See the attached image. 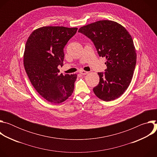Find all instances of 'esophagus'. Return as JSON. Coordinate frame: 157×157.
Here are the masks:
<instances>
[{"instance_id":"obj_1","label":"esophagus","mask_w":157,"mask_h":157,"mask_svg":"<svg viewBox=\"0 0 157 157\" xmlns=\"http://www.w3.org/2000/svg\"><path fill=\"white\" fill-rule=\"evenodd\" d=\"M79 73H81L82 75H87L88 73V72L84 71V70H81V71H79Z\"/></svg>"}]
</instances>
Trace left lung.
<instances>
[{
	"mask_svg": "<svg viewBox=\"0 0 157 157\" xmlns=\"http://www.w3.org/2000/svg\"><path fill=\"white\" fill-rule=\"evenodd\" d=\"M78 32L90 38L99 56L107 59L105 72L98 73L94 94L104 101L119 98L128 88L136 68L137 55L131 35L121 24L106 20L83 26Z\"/></svg>",
	"mask_w": 157,
	"mask_h": 157,
	"instance_id": "left-lung-1",
	"label": "left lung"
}]
</instances>
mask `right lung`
<instances>
[{"label":"right lung","instance_id":"right-lung-1","mask_svg":"<svg viewBox=\"0 0 157 157\" xmlns=\"http://www.w3.org/2000/svg\"><path fill=\"white\" fill-rule=\"evenodd\" d=\"M77 28L47 26L29 36L24 55L25 71L34 88L48 101L59 104L70 97L77 75L59 74L63 65V49Z\"/></svg>","mask_w":157,"mask_h":157}]
</instances>
